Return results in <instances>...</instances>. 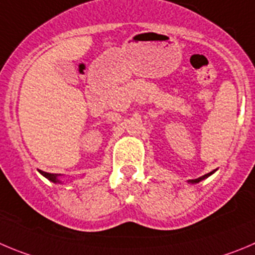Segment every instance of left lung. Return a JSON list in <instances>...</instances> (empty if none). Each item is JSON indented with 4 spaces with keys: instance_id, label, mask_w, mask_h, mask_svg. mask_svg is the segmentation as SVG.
Masks as SVG:
<instances>
[{
    "instance_id": "8db88e82",
    "label": "left lung",
    "mask_w": 255,
    "mask_h": 255,
    "mask_svg": "<svg viewBox=\"0 0 255 255\" xmlns=\"http://www.w3.org/2000/svg\"><path fill=\"white\" fill-rule=\"evenodd\" d=\"M216 170H214V171H211V172H209V173H206V175H204V176H201V177H199V178H195V180H189V184H199L200 181H203V180H205V178H208L209 176H211L213 175L214 172H215Z\"/></svg>"
}]
</instances>
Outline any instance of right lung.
<instances>
[{
  "instance_id": "obj_1",
  "label": "right lung",
  "mask_w": 255,
  "mask_h": 255,
  "mask_svg": "<svg viewBox=\"0 0 255 255\" xmlns=\"http://www.w3.org/2000/svg\"><path fill=\"white\" fill-rule=\"evenodd\" d=\"M39 172L41 173L44 177H46L49 181L54 182V184H63L60 178H59L61 175H58V173H47V172H44V171H39Z\"/></svg>"
}]
</instances>
